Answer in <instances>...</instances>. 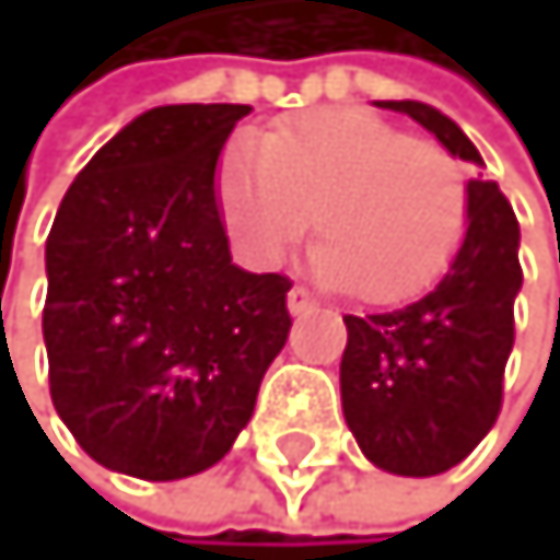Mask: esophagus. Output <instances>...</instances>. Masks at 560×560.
Wrapping results in <instances>:
<instances>
[{"label": "esophagus", "mask_w": 560, "mask_h": 560, "mask_svg": "<svg viewBox=\"0 0 560 560\" xmlns=\"http://www.w3.org/2000/svg\"><path fill=\"white\" fill-rule=\"evenodd\" d=\"M287 308H291V315H308V312L318 308V298L308 291V287L294 283V287H291V294H287Z\"/></svg>", "instance_id": "34e87169"}]
</instances>
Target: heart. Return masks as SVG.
<instances>
[{
  "label": "heart",
  "instance_id": "b5f03b06",
  "mask_svg": "<svg viewBox=\"0 0 560 560\" xmlns=\"http://www.w3.org/2000/svg\"><path fill=\"white\" fill-rule=\"evenodd\" d=\"M220 210L248 256L280 259L312 228L318 269L368 304L424 294L470 228L463 164L428 136L361 112H312L237 143Z\"/></svg>",
  "mask_w": 560,
  "mask_h": 560
}]
</instances>
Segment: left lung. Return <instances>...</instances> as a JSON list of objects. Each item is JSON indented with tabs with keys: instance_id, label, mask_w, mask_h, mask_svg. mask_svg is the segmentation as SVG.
I'll return each mask as SVG.
<instances>
[{
	"instance_id": "8db88e82",
	"label": "left lung",
	"mask_w": 560,
	"mask_h": 560,
	"mask_svg": "<svg viewBox=\"0 0 560 560\" xmlns=\"http://www.w3.org/2000/svg\"><path fill=\"white\" fill-rule=\"evenodd\" d=\"M378 108L410 115L452 158L483 164L431 104L378 101ZM520 287V220L494 182L470 178V228L439 287L396 312L343 315V417L375 466L402 477L445 474L494 428Z\"/></svg>"
}]
</instances>
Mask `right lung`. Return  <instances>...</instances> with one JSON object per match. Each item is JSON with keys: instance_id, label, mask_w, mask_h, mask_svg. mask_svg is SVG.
Wrapping results in <instances>:
<instances>
[{"instance_id": "1", "label": "right lung", "mask_w": 560, "mask_h": 560, "mask_svg": "<svg viewBox=\"0 0 560 560\" xmlns=\"http://www.w3.org/2000/svg\"><path fill=\"white\" fill-rule=\"evenodd\" d=\"M248 112H143L55 213L40 318L51 402L108 470L182 480L224 459L291 332V280L237 269L220 224L217 158Z\"/></svg>"}]
</instances>
